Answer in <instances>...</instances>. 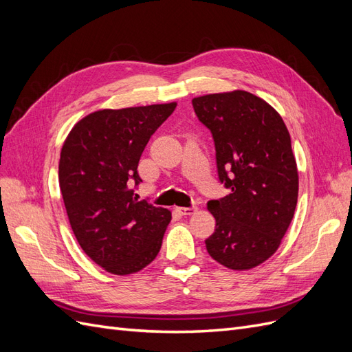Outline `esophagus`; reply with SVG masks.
<instances>
[{
    "instance_id": "1",
    "label": "esophagus",
    "mask_w": 352,
    "mask_h": 352,
    "mask_svg": "<svg viewBox=\"0 0 352 352\" xmlns=\"http://www.w3.org/2000/svg\"><path fill=\"white\" fill-rule=\"evenodd\" d=\"M176 211L182 216H192L197 212V208L195 207H177Z\"/></svg>"
}]
</instances>
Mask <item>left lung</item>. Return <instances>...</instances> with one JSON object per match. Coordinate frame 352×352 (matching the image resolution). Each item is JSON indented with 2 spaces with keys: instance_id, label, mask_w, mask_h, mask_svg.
Segmentation results:
<instances>
[{
  "instance_id": "obj_1",
  "label": "left lung",
  "mask_w": 352,
  "mask_h": 352,
  "mask_svg": "<svg viewBox=\"0 0 352 352\" xmlns=\"http://www.w3.org/2000/svg\"><path fill=\"white\" fill-rule=\"evenodd\" d=\"M216 146L217 173L230 194L208 201L216 229L208 254L232 270H250L278 251L298 201V170L280 114L247 91L192 100Z\"/></svg>"
}]
</instances>
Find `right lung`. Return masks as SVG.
I'll use <instances>...</instances> for the list:
<instances>
[{"instance_id": "right-lung-1", "label": "right lung", "mask_w": 352, "mask_h": 352, "mask_svg": "<svg viewBox=\"0 0 352 352\" xmlns=\"http://www.w3.org/2000/svg\"><path fill=\"white\" fill-rule=\"evenodd\" d=\"M176 102L98 110L73 126L61 148L60 190L72 230L88 257L109 273L142 270L162 248L167 208L135 197L138 163Z\"/></svg>"}]
</instances>
